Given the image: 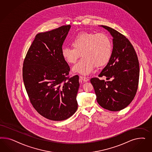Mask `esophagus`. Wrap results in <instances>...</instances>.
I'll list each match as a JSON object with an SVG mask.
<instances>
[{"instance_id":"obj_1","label":"esophagus","mask_w":152,"mask_h":152,"mask_svg":"<svg viewBox=\"0 0 152 152\" xmlns=\"http://www.w3.org/2000/svg\"><path fill=\"white\" fill-rule=\"evenodd\" d=\"M80 79L83 81H84V82H88V81L89 80V79L88 77H84V76H80Z\"/></svg>"}]
</instances>
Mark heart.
<instances>
[{
	"label": "heart",
	"instance_id": "heart-1",
	"mask_svg": "<svg viewBox=\"0 0 152 152\" xmlns=\"http://www.w3.org/2000/svg\"><path fill=\"white\" fill-rule=\"evenodd\" d=\"M72 47H63L61 54L69 64L76 62L81 53L83 58L74 66V72L88 75L95 66H105L110 59L113 44L110 38L102 33L83 32L78 33L71 42Z\"/></svg>",
	"mask_w": 152,
	"mask_h": 152
}]
</instances>
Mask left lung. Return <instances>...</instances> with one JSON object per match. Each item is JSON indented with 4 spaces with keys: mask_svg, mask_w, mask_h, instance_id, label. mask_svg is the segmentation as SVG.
<instances>
[{
    "mask_svg": "<svg viewBox=\"0 0 152 152\" xmlns=\"http://www.w3.org/2000/svg\"><path fill=\"white\" fill-rule=\"evenodd\" d=\"M112 37L113 49L110 59L99 77L90 82L94 88L96 100L108 110L117 111L128 106L135 96L139 78V64L133 46L125 36L113 28L101 26Z\"/></svg>",
    "mask_w": 152,
    "mask_h": 152,
    "instance_id": "obj_1",
    "label": "left lung"
}]
</instances>
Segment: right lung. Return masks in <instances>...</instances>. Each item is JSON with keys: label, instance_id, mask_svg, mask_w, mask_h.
I'll return each instance as SVG.
<instances>
[{"label": "right lung", "instance_id": "add662e5", "mask_svg": "<svg viewBox=\"0 0 152 152\" xmlns=\"http://www.w3.org/2000/svg\"><path fill=\"white\" fill-rule=\"evenodd\" d=\"M70 28L63 26L37 34L23 62V82L32 105L53 121L69 118L78 107L79 77L68 76L70 68L61 54Z\"/></svg>", "mask_w": 152, "mask_h": 152}]
</instances>
